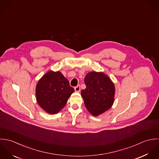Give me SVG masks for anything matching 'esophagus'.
<instances>
[{"label":"esophagus","mask_w":159,"mask_h":159,"mask_svg":"<svg viewBox=\"0 0 159 159\" xmlns=\"http://www.w3.org/2000/svg\"><path fill=\"white\" fill-rule=\"evenodd\" d=\"M74 90H75V91L76 92H80V85H77V87H75L74 88Z\"/></svg>","instance_id":"1"}]
</instances>
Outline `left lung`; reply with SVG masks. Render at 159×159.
I'll list each match as a JSON object with an SVG mask.
<instances>
[{"label":"left lung","instance_id":"1","mask_svg":"<svg viewBox=\"0 0 159 159\" xmlns=\"http://www.w3.org/2000/svg\"><path fill=\"white\" fill-rule=\"evenodd\" d=\"M86 88L81 96L87 110L94 116L111 107L114 103L115 87L109 77L102 72H90L84 79Z\"/></svg>","mask_w":159,"mask_h":159}]
</instances>
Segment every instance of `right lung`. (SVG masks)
Wrapping results in <instances>:
<instances>
[{
  "instance_id": "1",
  "label": "right lung",
  "mask_w": 159,
  "mask_h": 159,
  "mask_svg": "<svg viewBox=\"0 0 159 159\" xmlns=\"http://www.w3.org/2000/svg\"><path fill=\"white\" fill-rule=\"evenodd\" d=\"M74 92V89L61 72L51 70L43 75L37 84L36 99L45 112L55 114L65 106Z\"/></svg>"
}]
</instances>
